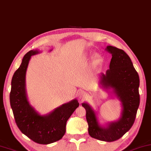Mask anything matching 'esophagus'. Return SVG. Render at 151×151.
Segmentation results:
<instances>
[{
	"label": "esophagus",
	"instance_id": "obj_1",
	"mask_svg": "<svg viewBox=\"0 0 151 151\" xmlns=\"http://www.w3.org/2000/svg\"><path fill=\"white\" fill-rule=\"evenodd\" d=\"M78 96H79V99L80 100L83 99L86 97V94L83 91H81L79 92V94H78Z\"/></svg>",
	"mask_w": 151,
	"mask_h": 151
}]
</instances>
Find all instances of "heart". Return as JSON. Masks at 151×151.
I'll use <instances>...</instances> for the list:
<instances>
[{"label": "heart", "mask_w": 151, "mask_h": 151, "mask_svg": "<svg viewBox=\"0 0 151 151\" xmlns=\"http://www.w3.org/2000/svg\"><path fill=\"white\" fill-rule=\"evenodd\" d=\"M93 60H94V62L96 64H99L102 61V60H103V58H102V56H101V54L96 53L93 57Z\"/></svg>", "instance_id": "b5f03b06"}]
</instances>
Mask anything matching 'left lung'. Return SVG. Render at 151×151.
Returning <instances> with one entry per match:
<instances>
[{
	"instance_id": "obj_1",
	"label": "left lung",
	"mask_w": 151,
	"mask_h": 151,
	"mask_svg": "<svg viewBox=\"0 0 151 151\" xmlns=\"http://www.w3.org/2000/svg\"><path fill=\"white\" fill-rule=\"evenodd\" d=\"M106 50L111 53L112 59L106 74H99V85L104 89L111 90L121 102V116L116 121L101 125L92 106L88 103H83L82 106L86 110L90 135L110 142L121 138L133 125L139 106V78L131 59L124 50L111 45L107 46Z\"/></svg>"
}]
</instances>
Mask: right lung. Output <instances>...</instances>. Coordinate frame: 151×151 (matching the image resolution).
I'll use <instances>...</instances> for the list:
<instances>
[{
	"mask_svg": "<svg viewBox=\"0 0 151 151\" xmlns=\"http://www.w3.org/2000/svg\"><path fill=\"white\" fill-rule=\"evenodd\" d=\"M40 52L39 50H32L24 56L12 79L9 100L20 130L32 141L40 144H49L63 137L68 119L79 107V103L74 99L43 115L31 106L26 92V72L32 56Z\"/></svg>",
	"mask_w": 151,
	"mask_h": 151,
	"instance_id": "1",
	"label": "right lung"
}]
</instances>
